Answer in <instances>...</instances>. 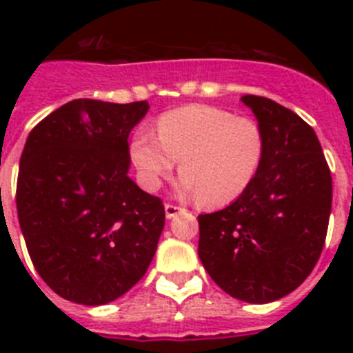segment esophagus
<instances>
[{"label":"esophagus","mask_w":353,"mask_h":353,"mask_svg":"<svg viewBox=\"0 0 353 353\" xmlns=\"http://www.w3.org/2000/svg\"><path fill=\"white\" fill-rule=\"evenodd\" d=\"M164 210H166V217H168V219H173V217H176V215H179L180 212H183V208L176 207V205L166 203V205H164Z\"/></svg>","instance_id":"obj_1"}]
</instances>
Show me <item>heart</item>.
Segmentation results:
<instances>
[{
	"instance_id": "heart-1",
	"label": "heart",
	"mask_w": 353,
	"mask_h": 353,
	"mask_svg": "<svg viewBox=\"0 0 353 353\" xmlns=\"http://www.w3.org/2000/svg\"><path fill=\"white\" fill-rule=\"evenodd\" d=\"M157 138L139 130L130 141V161L146 191H157L180 161L176 192L224 207L244 194L265 154L260 125L214 105L173 109L157 120Z\"/></svg>"
}]
</instances>
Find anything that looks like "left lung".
<instances>
[{
    "mask_svg": "<svg viewBox=\"0 0 353 353\" xmlns=\"http://www.w3.org/2000/svg\"><path fill=\"white\" fill-rule=\"evenodd\" d=\"M240 101L263 132V161L239 199L198 215V254L228 295L267 304L314 269L325 244L332 179L316 134L299 114L265 97Z\"/></svg>",
    "mask_w": 353,
    "mask_h": 353,
    "instance_id": "1",
    "label": "left lung"
}]
</instances>
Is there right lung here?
Here are the masks:
<instances>
[{
    "instance_id": "obj_1",
    "label": "right lung",
    "mask_w": 353,
    "mask_h": 353,
    "mask_svg": "<svg viewBox=\"0 0 353 353\" xmlns=\"http://www.w3.org/2000/svg\"><path fill=\"white\" fill-rule=\"evenodd\" d=\"M148 102L77 99L31 130L17 179V215L46 285L84 305L117 301L145 276L164 205L129 176V134Z\"/></svg>"
}]
</instances>
